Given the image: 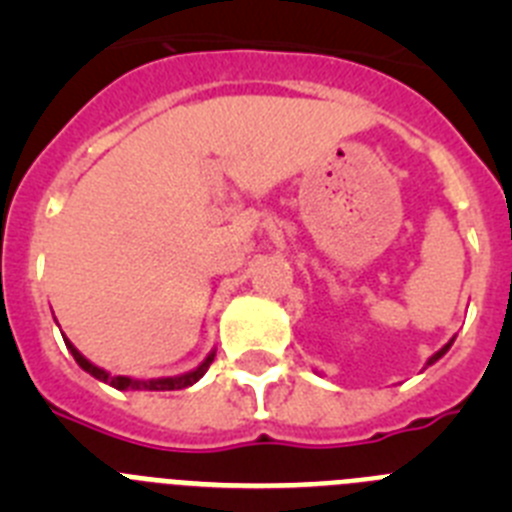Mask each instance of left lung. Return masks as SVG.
<instances>
[{"mask_svg":"<svg viewBox=\"0 0 512 512\" xmlns=\"http://www.w3.org/2000/svg\"><path fill=\"white\" fill-rule=\"evenodd\" d=\"M454 338H456V336H454ZM454 338H451V341H449V343H446V346H443V348H438L436 354H433V356H431V359L425 361V366H431V364H436V361H438V359H441V356H443V354H446V351H449V348H451V343H454Z\"/></svg>","mask_w":512,"mask_h":512,"instance_id":"left-lung-1","label":"left lung"}]
</instances>
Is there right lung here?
Listing matches in <instances>:
<instances>
[{
    "label": "right lung",
    "instance_id": "1",
    "mask_svg": "<svg viewBox=\"0 0 512 512\" xmlns=\"http://www.w3.org/2000/svg\"><path fill=\"white\" fill-rule=\"evenodd\" d=\"M63 341H66V348L71 351V356L76 359V364L84 369V372L92 374L94 379H99V382L110 384V387H115V390H122V392H166V390H184V387H192L194 382H200L202 377H205V372L210 369L212 359H215V348H212L210 354L205 356V361H202L200 366H194V369H189V372L184 374H176V377H158V379H135V377H125V374H117V377H112L107 369H102V366L92 364V361L87 359V356L81 354L79 348L74 346V343L69 341V338L63 336Z\"/></svg>",
    "mask_w": 512,
    "mask_h": 512
}]
</instances>
